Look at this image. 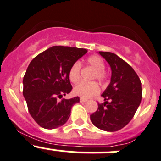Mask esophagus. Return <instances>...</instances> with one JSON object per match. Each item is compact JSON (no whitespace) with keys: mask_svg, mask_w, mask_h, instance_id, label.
Here are the masks:
<instances>
[{"mask_svg":"<svg viewBox=\"0 0 161 161\" xmlns=\"http://www.w3.org/2000/svg\"><path fill=\"white\" fill-rule=\"evenodd\" d=\"M87 100L86 99H84V98H80V102H82V103H85V102H86Z\"/></svg>","mask_w":161,"mask_h":161,"instance_id":"esophagus-1","label":"esophagus"}]
</instances>
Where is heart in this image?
<instances>
[{"label": "heart", "instance_id": "obj_1", "mask_svg": "<svg viewBox=\"0 0 161 161\" xmlns=\"http://www.w3.org/2000/svg\"><path fill=\"white\" fill-rule=\"evenodd\" d=\"M87 64L95 69L92 79H97L100 82H104L108 79V73L104 70L105 63L100 57L92 55L88 58ZM81 64L79 61L75 62L71 66L69 71V78L72 83H77L81 78ZM100 92L98 84L94 81L81 82L74 89V93L84 99H88Z\"/></svg>", "mask_w": 161, "mask_h": 161}]
</instances>
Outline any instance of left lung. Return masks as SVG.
<instances>
[{"mask_svg":"<svg viewBox=\"0 0 161 161\" xmlns=\"http://www.w3.org/2000/svg\"><path fill=\"white\" fill-rule=\"evenodd\" d=\"M111 68V83L102 94L105 102L90 115L92 124L107 131H116L132 119L142 100L139 76L127 62L115 53L99 52Z\"/></svg>","mask_w":161,"mask_h":161,"instance_id":"8db88e82","label":"left lung"}]
</instances>
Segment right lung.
<instances>
[{
  "label": "right lung",
  "instance_id": "right-lung-1",
  "mask_svg": "<svg viewBox=\"0 0 161 161\" xmlns=\"http://www.w3.org/2000/svg\"><path fill=\"white\" fill-rule=\"evenodd\" d=\"M86 49L54 46L32 60L23 78V96L36 122L46 129L65 124L79 97L60 99L72 90L69 71Z\"/></svg>",
  "mask_w": 161,
  "mask_h": 161
}]
</instances>
